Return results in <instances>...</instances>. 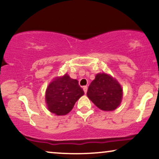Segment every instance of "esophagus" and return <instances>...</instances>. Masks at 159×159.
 <instances>
[{"label":"esophagus","mask_w":159,"mask_h":159,"mask_svg":"<svg viewBox=\"0 0 159 159\" xmlns=\"http://www.w3.org/2000/svg\"><path fill=\"white\" fill-rule=\"evenodd\" d=\"M83 90H84V93H86L87 91H88V86H84L83 87Z\"/></svg>","instance_id":"obj_1"}]
</instances>
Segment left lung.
Returning <instances> with one entry per match:
<instances>
[{"mask_svg": "<svg viewBox=\"0 0 159 159\" xmlns=\"http://www.w3.org/2000/svg\"><path fill=\"white\" fill-rule=\"evenodd\" d=\"M122 88L116 79L106 73H99L89 86L87 95L100 109L114 111L120 105Z\"/></svg>", "mask_w": 159, "mask_h": 159, "instance_id": "left-lung-1", "label": "left lung"}]
</instances>
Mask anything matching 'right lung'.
I'll return each instance as SVG.
<instances>
[{"instance_id": "right-lung-1", "label": "right lung", "mask_w": 159, "mask_h": 159, "mask_svg": "<svg viewBox=\"0 0 159 159\" xmlns=\"http://www.w3.org/2000/svg\"><path fill=\"white\" fill-rule=\"evenodd\" d=\"M84 93L77 80L71 79L67 74L56 77L48 86L45 93L48 108L58 116L66 115Z\"/></svg>"}]
</instances>
